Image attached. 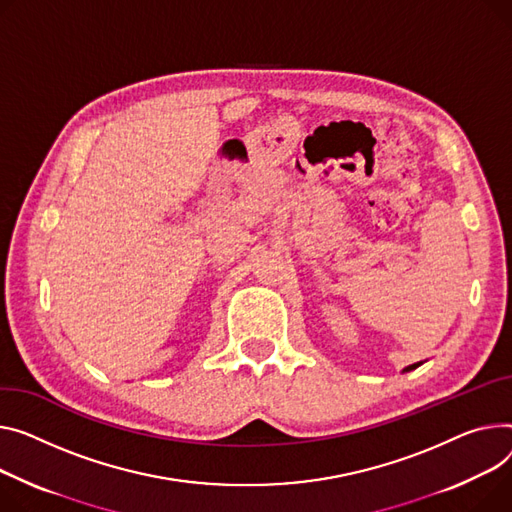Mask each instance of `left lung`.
Masks as SVG:
<instances>
[{"label":"left lung","mask_w":512,"mask_h":512,"mask_svg":"<svg viewBox=\"0 0 512 512\" xmlns=\"http://www.w3.org/2000/svg\"><path fill=\"white\" fill-rule=\"evenodd\" d=\"M422 362H416V364H412V366H407V368H403V372H410V370H414V368H418Z\"/></svg>","instance_id":"8db88e82"}]
</instances>
